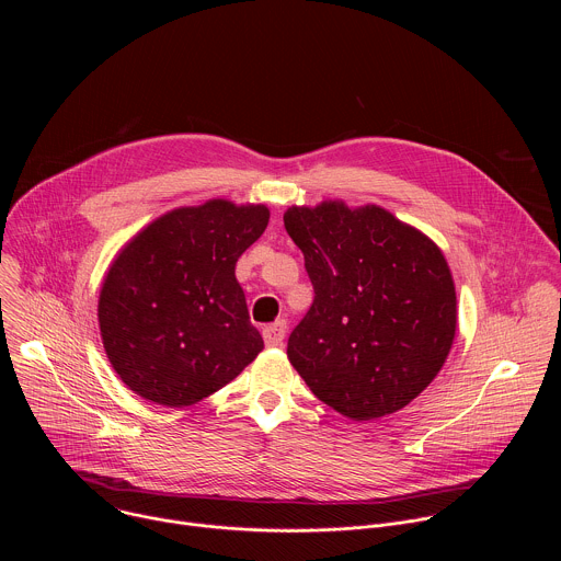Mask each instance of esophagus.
I'll use <instances>...</instances> for the list:
<instances>
[{
    "instance_id": "esophagus-1",
    "label": "esophagus",
    "mask_w": 561,
    "mask_h": 561,
    "mask_svg": "<svg viewBox=\"0 0 561 561\" xmlns=\"http://www.w3.org/2000/svg\"><path fill=\"white\" fill-rule=\"evenodd\" d=\"M286 331H288V327H286L284 319H279V322H275V324H268V327L264 329V342H266V346H282V344H284V337H286Z\"/></svg>"
}]
</instances>
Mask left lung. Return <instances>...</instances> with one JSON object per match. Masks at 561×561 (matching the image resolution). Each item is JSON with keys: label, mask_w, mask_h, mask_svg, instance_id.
Segmentation results:
<instances>
[{"label": "left lung", "mask_w": 561, "mask_h": 561, "mask_svg": "<svg viewBox=\"0 0 561 561\" xmlns=\"http://www.w3.org/2000/svg\"><path fill=\"white\" fill-rule=\"evenodd\" d=\"M314 299L286 355L317 399L355 422L402 411L437 377L457 331L448 262L381 206H290Z\"/></svg>", "instance_id": "left-lung-1"}]
</instances>
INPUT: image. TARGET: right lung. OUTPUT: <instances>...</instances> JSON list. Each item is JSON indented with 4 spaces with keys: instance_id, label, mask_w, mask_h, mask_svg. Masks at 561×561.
I'll return each mask as SVG.
<instances>
[{
    "instance_id": "obj_1",
    "label": "right lung",
    "mask_w": 561,
    "mask_h": 561,
    "mask_svg": "<svg viewBox=\"0 0 561 561\" xmlns=\"http://www.w3.org/2000/svg\"><path fill=\"white\" fill-rule=\"evenodd\" d=\"M268 217L264 204L208 199L152 219L115 255L98 317L108 362L135 394L193 407L262 353L234 264Z\"/></svg>"
}]
</instances>
